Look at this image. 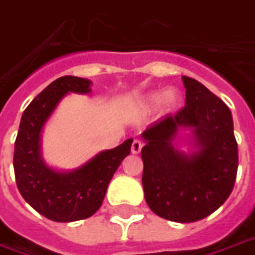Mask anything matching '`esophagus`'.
Masks as SVG:
<instances>
[{
    "label": "esophagus",
    "mask_w": 255,
    "mask_h": 255,
    "mask_svg": "<svg viewBox=\"0 0 255 255\" xmlns=\"http://www.w3.org/2000/svg\"><path fill=\"white\" fill-rule=\"evenodd\" d=\"M141 148H142V144H141V141L134 140V141H133V144H131V153H134V155L140 153Z\"/></svg>",
    "instance_id": "34e87169"
}]
</instances>
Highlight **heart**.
Segmentation results:
<instances>
[{"label": "heart", "mask_w": 255, "mask_h": 255, "mask_svg": "<svg viewBox=\"0 0 255 255\" xmlns=\"http://www.w3.org/2000/svg\"><path fill=\"white\" fill-rule=\"evenodd\" d=\"M178 95L174 91H167V92H153L146 98V103L148 106H156L163 102V107L166 111H171L175 109L178 105Z\"/></svg>", "instance_id": "b5f03b06"}]
</instances>
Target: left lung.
<instances>
[{
  "instance_id": "8db88e82",
  "label": "left lung",
  "mask_w": 255,
  "mask_h": 255,
  "mask_svg": "<svg viewBox=\"0 0 255 255\" xmlns=\"http://www.w3.org/2000/svg\"><path fill=\"white\" fill-rule=\"evenodd\" d=\"M186 103L141 134L145 145L142 187L157 216L176 223L198 222L219 209L231 194L238 171V144L230 109L197 80L183 76ZM191 128L196 152L186 155L172 141Z\"/></svg>"
}]
</instances>
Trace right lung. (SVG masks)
Segmentation results:
<instances>
[{
  "label": "right lung",
  "instance_id": "1",
  "mask_svg": "<svg viewBox=\"0 0 255 255\" xmlns=\"http://www.w3.org/2000/svg\"><path fill=\"white\" fill-rule=\"evenodd\" d=\"M89 87L87 79L59 77L29 103L20 121L13 155L16 185L24 200L53 222H76L92 216L102 206L110 181L130 153L133 142L129 138L114 149L103 150L70 172H59L44 164L40 156L44 122L68 92L88 94Z\"/></svg>",
  "mask_w": 255,
  "mask_h": 255
}]
</instances>
